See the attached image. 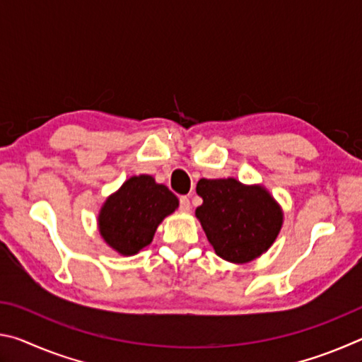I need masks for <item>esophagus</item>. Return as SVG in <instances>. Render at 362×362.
I'll list each match as a JSON object with an SVG mask.
<instances>
[{
  "mask_svg": "<svg viewBox=\"0 0 362 362\" xmlns=\"http://www.w3.org/2000/svg\"><path fill=\"white\" fill-rule=\"evenodd\" d=\"M189 209H192V203H189V199L187 196H180V211L188 212Z\"/></svg>",
  "mask_w": 362,
  "mask_h": 362,
  "instance_id": "obj_1",
  "label": "esophagus"
}]
</instances>
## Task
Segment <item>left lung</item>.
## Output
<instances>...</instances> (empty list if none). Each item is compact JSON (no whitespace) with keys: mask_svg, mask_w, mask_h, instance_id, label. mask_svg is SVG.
I'll use <instances>...</instances> for the list:
<instances>
[{"mask_svg":"<svg viewBox=\"0 0 362 362\" xmlns=\"http://www.w3.org/2000/svg\"><path fill=\"white\" fill-rule=\"evenodd\" d=\"M196 193L203 204L194 216L220 259L249 263L276 241L284 212L263 185H246L235 177L201 179Z\"/></svg>","mask_w":362,"mask_h":362,"instance_id":"1","label":"left lung"}]
</instances>
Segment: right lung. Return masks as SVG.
<instances>
[{
    "instance_id": "right-lung-1",
    "label": "right lung",
    "mask_w": 362,
    "mask_h": 362,
    "mask_svg": "<svg viewBox=\"0 0 362 362\" xmlns=\"http://www.w3.org/2000/svg\"><path fill=\"white\" fill-rule=\"evenodd\" d=\"M177 207V196L155 177L132 175L103 201L97 226L108 247L131 257L148 246L159 223Z\"/></svg>"
}]
</instances>
